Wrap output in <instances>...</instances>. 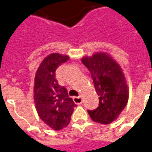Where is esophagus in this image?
Wrapping results in <instances>:
<instances>
[{"instance_id":"obj_1","label":"esophagus","mask_w":152,"mask_h":152,"mask_svg":"<svg viewBox=\"0 0 152 152\" xmlns=\"http://www.w3.org/2000/svg\"><path fill=\"white\" fill-rule=\"evenodd\" d=\"M73 101L77 104H80L82 103V102H83L81 96H75V97H73Z\"/></svg>"}]
</instances>
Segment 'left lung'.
<instances>
[{"mask_svg": "<svg viewBox=\"0 0 152 152\" xmlns=\"http://www.w3.org/2000/svg\"><path fill=\"white\" fill-rule=\"evenodd\" d=\"M82 63L90 72L99 96V106L88 113L94 122L110 124L117 119L128 102V88L122 68L111 57L100 52L83 58Z\"/></svg>", "mask_w": 152, "mask_h": 152, "instance_id": "1", "label": "left lung"}]
</instances>
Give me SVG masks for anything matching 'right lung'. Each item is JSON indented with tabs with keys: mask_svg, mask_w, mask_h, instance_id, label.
Instances as JSON below:
<instances>
[{
	"mask_svg": "<svg viewBox=\"0 0 152 152\" xmlns=\"http://www.w3.org/2000/svg\"><path fill=\"white\" fill-rule=\"evenodd\" d=\"M67 56L53 53L43 59L36 72L34 98L39 118L55 130L69 124L76 104L68 96L67 89L59 85L56 71L67 62Z\"/></svg>",
	"mask_w": 152,
	"mask_h": 152,
	"instance_id": "obj_1",
	"label": "right lung"
}]
</instances>
